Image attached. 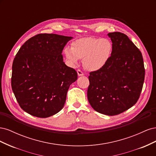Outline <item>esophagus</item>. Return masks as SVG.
Returning a JSON list of instances; mask_svg holds the SVG:
<instances>
[{
  "label": "esophagus",
  "instance_id": "1",
  "mask_svg": "<svg viewBox=\"0 0 156 156\" xmlns=\"http://www.w3.org/2000/svg\"><path fill=\"white\" fill-rule=\"evenodd\" d=\"M77 72L78 76H83V75H84V73L82 72L81 70L77 69Z\"/></svg>",
  "mask_w": 156,
  "mask_h": 156
}]
</instances>
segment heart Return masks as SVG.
I'll use <instances>...</instances> for the list:
<instances>
[{
  "label": "heart",
  "mask_w": 156,
  "mask_h": 156,
  "mask_svg": "<svg viewBox=\"0 0 156 156\" xmlns=\"http://www.w3.org/2000/svg\"><path fill=\"white\" fill-rule=\"evenodd\" d=\"M112 51V44L109 40L85 37L73 41L71 48H66L64 53L70 65H76L79 59H83L85 69L95 72L105 66Z\"/></svg>",
  "instance_id": "obj_1"
}]
</instances>
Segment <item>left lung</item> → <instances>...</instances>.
<instances>
[{
	"instance_id": "8db88e82",
	"label": "left lung",
	"mask_w": 156,
	"mask_h": 156,
	"mask_svg": "<svg viewBox=\"0 0 156 156\" xmlns=\"http://www.w3.org/2000/svg\"><path fill=\"white\" fill-rule=\"evenodd\" d=\"M107 35L112 43L111 58L103 68L90 73L87 97L96 111L114 116L138 101L145 69L142 53L128 37L119 32Z\"/></svg>"
}]
</instances>
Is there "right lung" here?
I'll list each match as a JSON object with an SVG mask.
<instances>
[{
    "mask_svg": "<svg viewBox=\"0 0 156 156\" xmlns=\"http://www.w3.org/2000/svg\"><path fill=\"white\" fill-rule=\"evenodd\" d=\"M72 38L40 34L19 50L12 64V88L23 111L48 118L62 110L69 86L77 79V72L65 64L62 55Z\"/></svg>",
    "mask_w": 156,
    "mask_h": 156,
    "instance_id": "right-lung-1",
    "label": "right lung"
}]
</instances>
